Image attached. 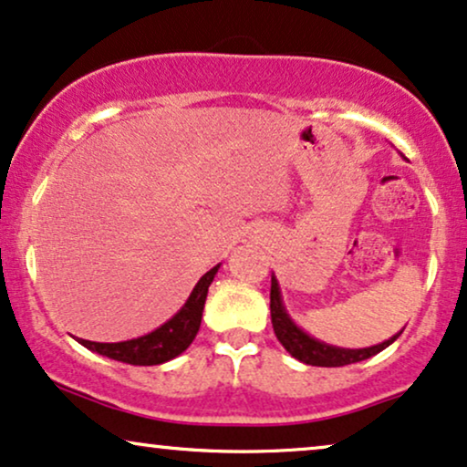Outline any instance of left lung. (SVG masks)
<instances>
[{"mask_svg":"<svg viewBox=\"0 0 467 467\" xmlns=\"http://www.w3.org/2000/svg\"><path fill=\"white\" fill-rule=\"evenodd\" d=\"M269 308H271V323H274V332L277 336V340L282 342V347H285L295 359H299V362L310 364V366H347V364L362 362V359L373 358L379 351L386 349V347H390L392 342L403 334V329H400V332L394 334L392 338L383 340L379 345L364 347V349H345V347H334V345H327V342L312 338V336L306 334L286 312V306L282 302L280 285H277L275 275H271Z\"/></svg>","mask_w":467,"mask_h":467,"instance_id":"1","label":"left lung"}]
</instances>
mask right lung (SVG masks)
<instances>
[{
	"mask_svg": "<svg viewBox=\"0 0 467 467\" xmlns=\"http://www.w3.org/2000/svg\"><path fill=\"white\" fill-rule=\"evenodd\" d=\"M217 269H220V265L206 271L198 280V285L193 286V291L187 297V302L182 304V308L172 318H168L161 327L152 329L150 334L122 342H92L79 338V345L99 353V356L133 366H155L168 362V359H174L196 338L200 321H202L206 293H209V286L213 282Z\"/></svg>",
	"mask_w": 467,
	"mask_h": 467,
	"instance_id": "1",
	"label": "right lung"
}]
</instances>
